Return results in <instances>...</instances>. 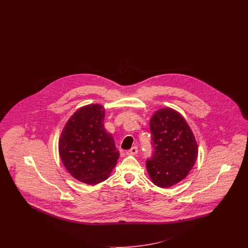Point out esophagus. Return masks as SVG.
I'll list each match as a JSON object with an SVG mask.
<instances>
[{
    "mask_svg": "<svg viewBox=\"0 0 248 248\" xmlns=\"http://www.w3.org/2000/svg\"><path fill=\"white\" fill-rule=\"evenodd\" d=\"M137 153H138V148L136 146H134L126 152V155H137Z\"/></svg>",
    "mask_w": 248,
    "mask_h": 248,
    "instance_id": "esophagus-1",
    "label": "esophagus"
}]
</instances>
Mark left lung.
<instances>
[{
    "label": "left lung",
    "instance_id": "left-lung-1",
    "mask_svg": "<svg viewBox=\"0 0 248 248\" xmlns=\"http://www.w3.org/2000/svg\"><path fill=\"white\" fill-rule=\"evenodd\" d=\"M153 156L146 161L151 181L168 188L184 180L198 156L192 129L179 112L169 107L158 109L150 119Z\"/></svg>",
    "mask_w": 248,
    "mask_h": 248
}]
</instances>
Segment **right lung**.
I'll use <instances>...</instances> for the list:
<instances>
[{
	"label": "right lung",
	"mask_w": 248,
	"mask_h": 248,
	"mask_svg": "<svg viewBox=\"0 0 248 248\" xmlns=\"http://www.w3.org/2000/svg\"><path fill=\"white\" fill-rule=\"evenodd\" d=\"M105 107H80L61 133L58 150L68 173L76 180L94 186L106 180L120 156L111 134L104 125Z\"/></svg>",
	"instance_id": "obj_1"
}]
</instances>
